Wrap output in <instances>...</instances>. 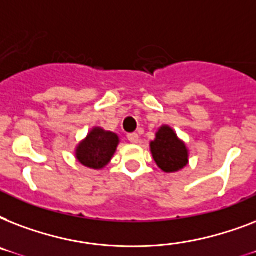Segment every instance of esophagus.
I'll return each instance as SVG.
<instances>
[{
  "label": "esophagus",
  "mask_w": 256,
  "mask_h": 256,
  "mask_svg": "<svg viewBox=\"0 0 256 256\" xmlns=\"http://www.w3.org/2000/svg\"><path fill=\"white\" fill-rule=\"evenodd\" d=\"M128 140L132 142V144H138L140 142V136L136 132H132V134H128Z\"/></svg>",
  "instance_id": "1"
}]
</instances>
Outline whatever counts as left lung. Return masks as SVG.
<instances>
[{
  "label": "left lung",
  "instance_id": "left-lung-1",
  "mask_svg": "<svg viewBox=\"0 0 256 256\" xmlns=\"http://www.w3.org/2000/svg\"><path fill=\"white\" fill-rule=\"evenodd\" d=\"M150 152L156 166L168 174L178 172L188 164L190 150L184 140L168 124H162L156 132V140L150 142Z\"/></svg>",
  "mask_w": 256,
  "mask_h": 256
}]
</instances>
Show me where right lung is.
<instances>
[{
    "label": "right lung",
    "instance_id": "1",
    "mask_svg": "<svg viewBox=\"0 0 256 256\" xmlns=\"http://www.w3.org/2000/svg\"><path fill=\"white\" fill-rule=\"evenodd\" d=\"M120 142V136L116 132L94 126L88 136L78 142L74 148V156L85 168L102 170L110 164Z\"/></svg>",
    "mask_w": 256,
    "mask_h": 256
}]
</instances>
